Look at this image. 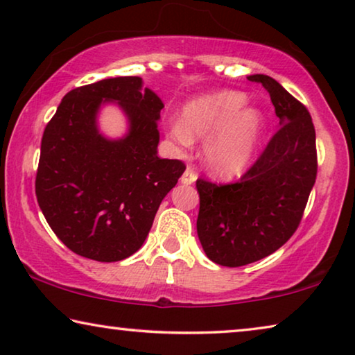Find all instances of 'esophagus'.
Wrapping results in <instances>:
<instances>
[{"mask_svg": "<svg viewBox=\"0 0 355 355\" xmlns=\"http://www.w3.org/2000/svg\"><path fill=\"white\" fill-rule=\"evenodd\" d=\"M181 181L182 184H193L196 181V173L193 171L192 166H187V170H185L182 174Z\"/></svg>", "mask_w": 355, "mask_h": 355, "instance_id": "34e87169", "label": "esophagus"}]
</instances>
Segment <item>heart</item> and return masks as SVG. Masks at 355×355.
<instances>
[{
    "label": "heart",
    "instance_id": "b5f03b06",
    "mask_svg": "<svg viewBox=\"0 0 355 355\" xmlns=\"http://www.w3.org/2000/svg\"><path fill=\"white\" fill-rule=\"evenodd\" d=\"M246 95L219 92L200 96L184 107L182 122H171L168 133L181 146L192 138H208L203 157L212 173L236 176L246 170L257 146L261 114L255 107H243Z\"/></svg>",
    "mask_w": 355,
    "mask_h": 355
}]
</instances>
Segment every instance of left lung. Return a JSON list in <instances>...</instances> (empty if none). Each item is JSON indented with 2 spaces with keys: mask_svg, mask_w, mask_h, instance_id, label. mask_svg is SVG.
Instances as JSON below:
<instances>
[{
  "mask_svg": "<svg viewBox=\"0 0 355 355\" xmlns=\"http://www.w3.org/2000/svg\"><path fill=\"white\" fill-rule=\"evenodd\" d=\"M249 80L268 92L281 127L239 181L196 179L200 243L209 260L230 268L263 259L291 239L318 174L315 130L306 106L270 76Z\"/></svg>",
  "mask_w": 355,
  "mask_h": 355,
  "instance_id": "left-lung-1",
  "label": "left lung"
}]
</instances>
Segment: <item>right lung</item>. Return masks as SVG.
I'll list each match as a JSON object with an SVG mask.
<instances>
[{"label": "right lung", "mask_w": 355, "mask_h": 355, "mask_svg": "<svg viewBox=\"0 0 355 355\" xmlns=\"http://www.w3.org/2000/svg\"><path fill=\"white\" fill-rule=\"evenodd\" d=\"M117 101L130 122L122 140L96 128L103 102ZM163 103L138 76L103 79L68 92L46 125L36 173V198L64 246L80 257L119 261L149 234L162 200L185 171L160 159Z\"/></svg>", "instance_id": "add662e5"}]
</instances>
